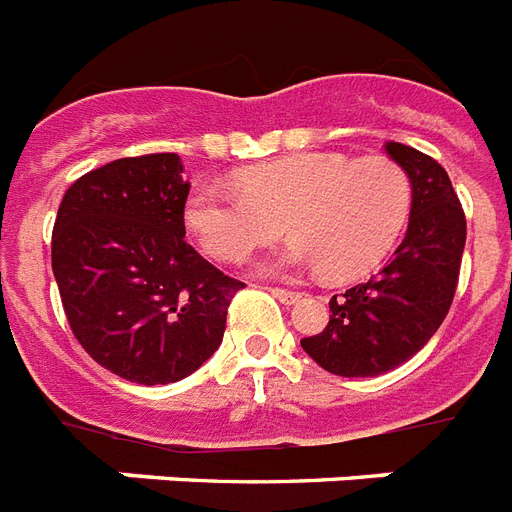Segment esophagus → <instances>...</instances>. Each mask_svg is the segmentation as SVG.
<instances>
[{"label":"esophagus","mask_w":512,"mask_h":512,"mask_svg":"<svg viewBox=\"0 0 512 512\" xmlns=\"http://www.w3.org/2000/svg\"><path fill=\"white\" fill-rule=\"evenodd\" d=\"M269 293L277 298V301H282L285 306L290 304H298L301 301V293H296V290H282V288H269Z\"/></svg>","instance_id":"1"}]
</instances>
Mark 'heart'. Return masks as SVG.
Masks as SVG:
<instances>
[{"mask_svg": "<svg viewBox=\"0 0 512 512\" xmlns=\"http://www.w3.org/2000/svg\"><path fill=\"white\" fill-rule=\"evenodd\" d=\"M237 192L195 185L182 219L211 259L243 261L253 248L293 232L261 261L264 275L322 269L327 280H357L378 267L410 219L412 182L386 155L351 161L341 153H296L245 166Z\"/></svg>", "mask_w": 512, "mask_h": 512, "instance_id": "obj_1", "label": "heart"}]
</instances>
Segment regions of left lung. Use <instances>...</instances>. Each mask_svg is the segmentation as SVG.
Instances as JSON below:
<instances>
[{
	"label": "left lung",
	"mask_w": 512,
	"mask_h": 512,
	"mask_svg": "<svg viewBox=\"0 0 512 512\" xmlns=\"http://www.w3.org/2000/svg\"><path fill=\"white\" fill-rule=\"evenodd\" d=\"M386 153L407 171L412 208L407 235L378 275L330 301L322 333L301 349L322 370L375 378L415 357L447 317L465 251V214L447 171L402 142Z\"/></svg>",
	"instance_id": "1"
}]
</instances>
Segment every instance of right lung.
Segmentation results:
<instances>
[{"mask_svg":"<svg viewBox=\"0 0 512 512\" xmlns=\"http://www.w3.org/2000/svg\"><path fill=\"white\" fill-rule=\"evenodd\" d=\"M182 174L177 153L105 163L65 190L52 230V272L76 341L142 386L198 370L243 288L185 243Z\"/></svg>","mask_w":512,"mask_h":512,"instance_id":"obj_1","label":"right lung"}]
</instances>
